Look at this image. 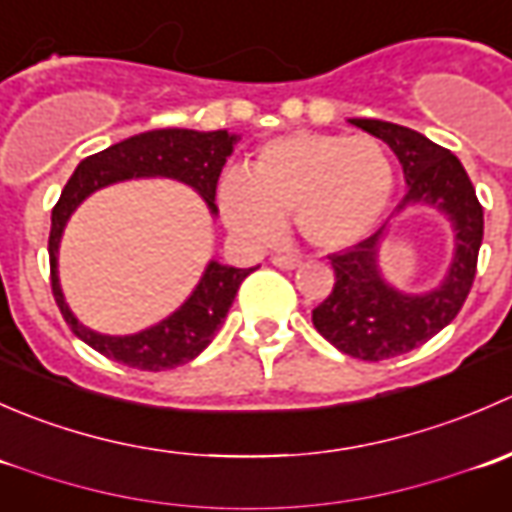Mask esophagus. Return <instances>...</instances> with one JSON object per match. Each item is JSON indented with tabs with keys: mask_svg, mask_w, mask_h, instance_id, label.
<instances>
[{
	"mask_svg": "<svg viewBox=\"0 0 512 512\" xmlns=\"http://www.w3.org/2000/svg\"><path fill=\"white\" fill-rule=\"evenodd\" d=\"M272 265L282 267V270H294L299 265V257L297 255H275L272 257Z\"/></svg>",
	"mask_w": 512,
	"mask_h": 512,
	"instance_id": "1",
	"label": "esophagus"
}]
</instances>
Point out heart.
Instances as JSON below:
<instances>
[{
	"mask_svg": "<svg viewBox=\"0 0 512 512\" xmlns=\"http://www.w3.org/2000/svg\"><path fill=\"white\" fill-rule=\"evenodd\" d=\"M394 188L396 170L381 141L299 131L265 143L247 175H227L220 210L247 240H277L294 213L304 240L344 250L376 230Z\"/></svg>",
	"mask_w": 512,
	"mask_h": 512,
	"instance_id": "obj_1",
	"label": "heart"
}]
</instances>
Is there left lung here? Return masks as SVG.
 Masks as SVG:
<instances>
[{
  "label": "left lung",
  "instance_id": "left-lung-1",
  "mask_svg": "<svg viewBox=\"0 0 512 512\" xmlns=\"http://www.w3.org/2000/svg\"><path fill=\"white\" fill-rule=\"evenodd\" d=\"M354 126L389 143L404 168L409 193L396 213L411 203L443 210L456 230V257L438 289L414 297L386 285L376 265V250L386 223L344 252H332L334 287L312 322L317 332L339 352L361 361L401 356L436 337L456 319L476 280L478 250L483 242V208L461 160L448 148L436 146L418 131L374 118H352Z\"/></svg>",
  "mask_w": 512,
  "mask_h": 512
}]
</instances>
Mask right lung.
<instances>
[{
	"label": "right lung",
	"instance_id": "1",
	"mask_svg": "<svg viewBox=\"0 0 512 512\" xmlns=\"http://www.w3.org/2000/svg\"><path fill=\"white\" fill-rule=\"evenodd\" d=\"M235 141L237 136H230L227 131L200 133L188 131V128H160V131L138 133V136L113 143L106 151L81 160L69 183L64 185L59 203L51 210V294H54L61 317L69 324L71 332L98 354L141 371H163L188 364L213 342L215 332L225 322L227 309L232 307L237 289L250 275L252 267L237 270V267L210 262L200 285L178 312H173L168 319L146 332L131 334V337H106V334L91 332L84 324H79L61 294L59 275H56V252H59L66 220L79 208L81 200L89 198L94 190L118 183V180L141 178V175H163V178H175L180 183L193 185L210 205V210L218 213L215 188H218V178Z\"/></svg>",
	"mask_w": 512,
	"mask_h": 512
}]
</instances>
